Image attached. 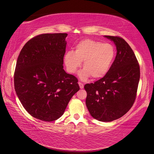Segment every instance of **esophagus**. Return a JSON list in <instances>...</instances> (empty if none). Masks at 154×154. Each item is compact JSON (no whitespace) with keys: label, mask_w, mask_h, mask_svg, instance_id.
Masks as SVG:
<instances>
[{"label":"esophagus","mask_w":154,"mask_h":154,"mask_svg":"<svg viewBox=\"0 0 154 154\" xmlns=\"http://www.w3.org/2000/svg\"><path fill=\"white\" fill-rule=\"evenodd\" d=\"M78 84H79V86H80V88H83V87H84V85H83V83H81V82H78Z\"/></svg>","instance_id":"34e87169"}]
</instances>
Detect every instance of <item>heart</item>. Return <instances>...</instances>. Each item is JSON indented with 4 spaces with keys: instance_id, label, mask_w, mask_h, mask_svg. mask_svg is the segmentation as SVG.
Returning a JSON list of instances; mask_svg holds the SVG:
<instances>
[{
    "instance_id": "1",
    "label": "heart",
    "mask_w": 154,
    "mask_h": 154,
    "mask_svg": "<svg viewBox=\"0 0 154 154\" xmlns=\"http://www.w3.org/2000/svg\"><path fill=\"white\" fill-rule=\"evenodd\" d=\"M116 51L112 45L85 39L78 42L75 51H68L64 56V63L70 73L76 72L83 62V69L79 78L85 80L91 76L100 79L109 72L115 58Z\"/></svg>"
}]
</instances>
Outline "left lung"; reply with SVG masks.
<instances>
[{
	"mask_svg": "<svg viewBox=\"0 0 154 154\" xmlns=\"http://www.w3.org/2000/svg\"><path fill=\"white\" fill-rule=\"evenodd\" d=\"M116 47V57L109 72L94 83L86 84V106L92 117L109 122L122 117L136 100L140 69L134 51L124 39L104 36Z\"/></svg>",
	"mask_w": 154,
	"mask_h": 154,
	"instance_id": "left-lung-1",
	"label": "left lung"
}]
</instances>
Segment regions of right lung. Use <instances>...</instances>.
<instances>
[{
    "instance_id": "obj_1",
    "label": "right lung",
    "mask_w": 154,
    "mask_h": 154,
    "mask_svg": "<svg viewBox=\"0 0 154 154\" xmlns=\"http://www.w3.org/2000/svg\"><path fill=\"white\" fill-rule=\"evenodd\" d=\"M67 33L42 34L24 45L17 61L14 85L32 117L53 122L61 117L80 90L78 79L63 69Z\"/></svg>"
}]
</instances>
